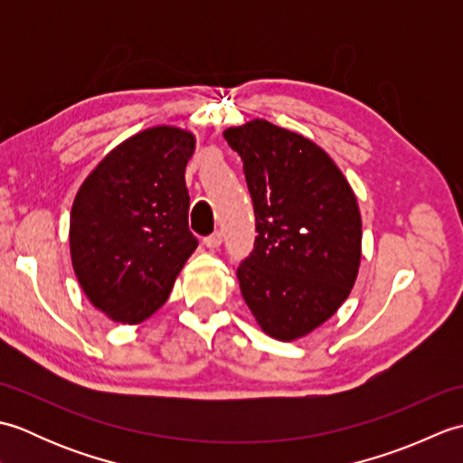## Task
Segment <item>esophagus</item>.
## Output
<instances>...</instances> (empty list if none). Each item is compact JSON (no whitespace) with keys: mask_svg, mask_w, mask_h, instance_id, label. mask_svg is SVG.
<instances>
[{"mask_svg":"<svg viewBox=\"0 0 463 463\" xmlns=\"http://www.w3.org/2000/svg\"><path fill=\"white\" fill-rule=\"evenodd\" d=\"M203 242H204L206 249H219L221 242H222V232L214 231L213 234H209V237H204Z\"/></svg>","mask_w":463,"mask_h":463,"instance_id":"34e87169","label":"esophagus"}]
</instances>
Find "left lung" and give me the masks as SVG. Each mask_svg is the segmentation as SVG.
Segmentation results:
<instances>
[{
	"mask_svg": "<svg viewBox=\"0 0 463 463\" xmlns=\"http://www.w3.org/2000/svg\"><path fill=\"white\" fill-rule=\"evenodd\" d=\"M241 155L257 219L254 249L237 269L244 302L269 336L290 342L326 322L356 282L362 219L330 156L264 119L226 129Z\"/></svg>",
	"mask_w": 463,
	"mask_h": 463,
	"instance_id": "obj_1",
	"label": "left lung"
}]
</instances>
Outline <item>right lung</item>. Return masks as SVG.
<instances>
[{
	"instance_id": "right-lung-1",
	"label": "right lung",
	"mask_w": 463,
	"mask_h": 463,
	"mask_svg": "<svg viewBox=\"0 0 463 463\" xmlns=\"http://www.w3.org/2000/svg\"><path fill=\"white\" fill-rule=\"evenodd\" d=\"M194 137L151 127L105 156L77 191L69 221L75 277L95 308L139 324L166 302L199 247L184 169Z\"/></svg>"
}]
</instances>
